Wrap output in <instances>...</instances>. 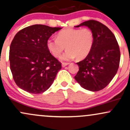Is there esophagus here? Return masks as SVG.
Returning <instances> with one entry per match:
<instances>
[{
    "label": "esophagus",
    "instance_id": "obj_1",
    "mask_svg": "<svg viewBox=\"0 0 130 130\" xmlns=\"http://www.w3.org/2000/svg\"><path fill=\"white\" fill-rule=\"evenodd\" d=\"M69 63H66V62H63V63H62V67H65V66H67V65H69Z\"/></svg>",
    "mask_w": 130,
    "mask_h": 130
}]
</instances>
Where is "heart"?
<instances>
[{
    "instance_id": "1",
    "label": "heart",
    "mask_w": 130,
    "mask_h": 130,
    "mask_svg": "<svg viewBox=\"0 0 130 130\" xmlns=\"http://www.w3.org/2000/svg\"><path fill=\"white\" fill-rule=\"evenodd\" d=\"M93 43L94 35L90 29L69 28L58 33L57 38H49L46 46L50 53L56 57L60 56L66 47L67 50L60 59L68 61L76 57L78 59L86 57L90 53Z\"/></svg>"
}]
</instances>
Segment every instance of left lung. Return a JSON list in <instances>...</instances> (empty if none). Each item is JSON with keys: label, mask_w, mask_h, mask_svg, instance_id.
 I'll return each instance as SVG.
<instances>
[{"label": "left lung", "mask_w": 130, "mask_h": 130, "mask_svg": "<svg viewBox=\"0 0 130 130\" xmlns=\"http://www.w3.org/2000/svg\"><path fill=\"white\" fill-rule=\"evenodd\" d=\"M87 26L93 32L94 43L89 55L76 63L79 71L74 79L86 90L96 92L109 84L117 72L120 52L113 33L105 25L89 20L78 26Z\"/></svg>", "instance_id": "8db88e82"}]
</instances>
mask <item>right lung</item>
<instances>
[{
    "label": "right lung",
    "instance_id": "obj_1",
    "mask_svg": "<svg viewBox=\"0 0 130 130\" xmlns=\"http://www.w3.org/2000/svg\"><path fill=\"white\" fill-rule=\"evenodd\" d=\"M61 29L35 24L16 34L10 47L9 60L13 79L19 88L39 94L53 84L62 65L51 54L46 42Z\"/></svg>",
    "mask_w": 130,
    "mask_h": 130
}]
</instances>
